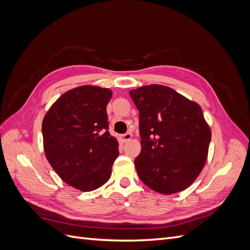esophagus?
<instances>
[{"label":"esophagus","mask_w":250,"mask_h":250,"mask_svg":"<svg viewBox=\"0 0 250 250\" xmlns=\"http://www.w3.org/2000/svg\"><path fill=\"white\" fill-rule=\"evenodd\" d=\"M131 139H132V134H131L130 132H127V133H125V134L122 135V141H123L124 143H126V142H128V141H130Z\"/></svg>","instance_id":"obj_1"}]
</instances>
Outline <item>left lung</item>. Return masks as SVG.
Returning <instances> with one entry per match:
<instances>
[{"label":"left lung","mask_w":250,"mask_h":250,"mask_svg":"<svg viewBox=\"0 0 250 250\" xmlns=\"http://www.w3.org/2000/svg\"><path fill=\"white\" fill-rule=\"evenodd\" d=\"M129 95L140 113L142 150L134 160L139 177L161 194L186 190L206 165L211 138L200 105L160 84Z\"/></svg>","instance_id":"1"}]
</instances>
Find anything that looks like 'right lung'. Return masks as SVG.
Instances as JSON below:
<instances>
[{"label":"right lung","instance_id":"1","mask_svg":"<svg viewBox=\"0 0 250 250\" xmlns=\"http://www.w3.org/2000/svg\"><path fill=\"white\" fill-rule=\"evenodd\" d=\"M109 88L82 85L67 90L42 120L44 154L65 184L88 192L111 175L119 143L108 131Z\"/></svg>","mask_w":250,"mask_h":250}]
</instances>
